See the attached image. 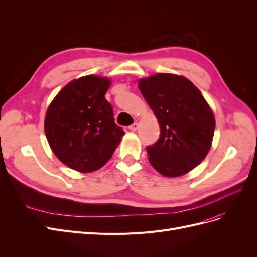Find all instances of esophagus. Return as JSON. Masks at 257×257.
Segmentation results:
<instances>
[{
  "label": "esophagus",
  "instance_id": "34e87169",
  "mask_svg": "<svg viewBox=\"0 0 257 257\" xmlns=\"http://www.w3.org/2000/svg\"><path fill=\"white\" fill-rule=\"evenodd\" d=\"M138 127H139V124H138L137 122H136V123H133V124H132V125L128 126V128H130L131 131H137Z\"/></svg>",
  "mask_w": 257,
  "mask_h": 257
}]
</instances>
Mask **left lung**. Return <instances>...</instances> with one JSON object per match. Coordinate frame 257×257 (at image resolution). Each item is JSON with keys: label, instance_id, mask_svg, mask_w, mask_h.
I'll list each match as a JSON object with an SVG mask.
<instances>
[{"label": "left lung", "instance_id": "left-lung-1", "mask_svg": "<svg viewBox=\"0 0 257 257\" xmlns=\"http://www.w3.org/2000/svg\"><path fill=\"white\" fill-rule=\"evenodd\" d=\"M138 87L161 127L158 142L147 147L151 165L166 177L190 172L206 158L215 128L201 92L189 79L173 74L141 79Z\"/></svg>", "mask_w": 257, "mask_h": 257}]
</instances>
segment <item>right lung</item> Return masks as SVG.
Returning <instances> with one entry per match:
<instances>
[{
  "instance_id": "right-lung-1",
  "label": "right lung",
  "mask_w": 257,
  "mask_h": 257,
  "mask_svg": "<svg viewBox=\"0 0 257 257\" xmlns=\"http://www.w3.org/2000/svg\"><path fill=\"white\" fill-rule=\"evenodd\" d=\"M109 85V80L96 76L73 80L59 92L46 113L45 133L53 153L80 173L104 166L124 135L105 98Z\"/></svg>"
}]
</instances>
